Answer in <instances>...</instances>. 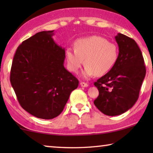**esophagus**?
<instances>
[{
    "instance_id": "34e87169",
    "label": "esophagus",
    "mask_w": 153,
    "mask_h": 153,
    "mask_svg": "<svg viewBox=\"0 0 153 153\" xmlns=\"http://www.w3.org/2000/svg\"><path fill=\"white\" fill-rule=\"evenodd\" d=\"M80 86H82V87H88V84L87 83L81 82H80Z\"/></svg>"
}]
</instances>
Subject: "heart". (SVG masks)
<instances>
[{"mask_svg":"<svg viewBox=\"0 0 153 153\" xmlns=\"http://www.w3.org/2000/svg\"><path fill=\"white\" fill-rule=\"evenodd\" d=\"M75 49L69 48L65 52L68 68L77 73L83 63L85 68L82 72L84 78L95 75L102 76L108 73L117 62L118 48L105 38L98 36L81 38L75 42Z\"/></svg>","mask_w":153,"mask_h":153,"instance_id":"obj_1","label":"heart"}]
</instances>
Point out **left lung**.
Masks as SVG:
<instances>
[{
    "label": "left lung",
    "instance_id": "1",
    "mask_svg": "<svg viewBox=\"0 0 153 153\" xmlns=\"http://www.w3.org/2000/svg\"><path fill=\"white\" fill-rule=\"evenodd\" d=\"M115 38L119 46L117 62L94 82L99 95L94 104L108 116L121 115L133 107L146 75L143 56L135 40L120 33Z\"/></svg>",
    "mask_w": 153,
    "mask_h": 153
}]
</instances>
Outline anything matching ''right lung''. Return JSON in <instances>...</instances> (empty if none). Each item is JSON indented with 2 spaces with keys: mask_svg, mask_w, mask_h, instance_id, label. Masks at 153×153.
<instances>
[{
  "mask_svg": "<svg viewBox=\"0 0 153 153\" xmlns=\"http://www.w3.org/2000/svg\"><path fill=\"white\" fill-rule=\"evenodd\" d=\"M53 32H40L21 44L10 75L22 107L44 120L60 115L79 84L78 79L65 68V51L53 40Z\"/></svg>",
  "mask_w": 153,
  "mask_h": 153,
  "instance_id": "1",
  "label": "right lung"
}]
</instances>
